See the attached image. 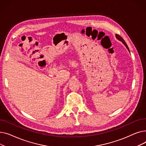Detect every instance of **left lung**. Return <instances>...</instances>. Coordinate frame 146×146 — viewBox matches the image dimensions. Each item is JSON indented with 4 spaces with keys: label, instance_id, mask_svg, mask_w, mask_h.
Instances as JSON below:
<instances>
[{
    "label": "left lung",
    "instance_id": "left-lung-1",
    "mask_svg": "<svg viewBox=\"0 0 146 146\" xmlns=\"http://www.w3.org/2000/svg\"><path fill=\"white\" fill-rule=\"evenodd\" d=\"M115 37H116V38L117 40H118L119 41H121L122 43L124 44V45L126 47V48H127V50H128V51L129 52V48H128V47L127 46V44H126V42H125V41L124 40V39L123 38H122L121 36H119V35H117V34H115Z\"/></svg>",
    "mask_w": 146,
    "mask_h": 146
}]
</instances>
